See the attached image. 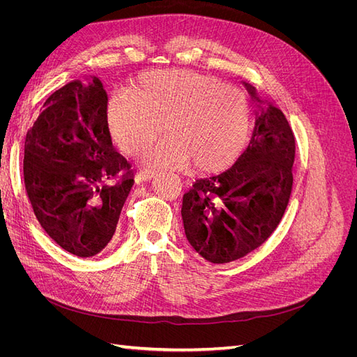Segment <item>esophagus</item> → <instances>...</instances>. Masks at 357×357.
<instances>
[{"label":"esophagus","mask_w":357,"mask_h":357,"mask_svg":"<svg viewBox=\"0 0 357 357\" xmlns=\"http://www.w3.org/2000/svg\"><path fill=\"white\" fill-rule=\"evenodd\" d=\"M155 174H156L155 171H142V172H138L137 178H138V181H147V180H152L155 177Z\"/></svg>","instance_id":"esophagus-1"}]
</instances>
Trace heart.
Listing matches in <instances>:
<instances>
[{
    "instance_id": "1",
    "label": "heart",
    "mask_w": 357,
    "mask_h": 357,
    "mask_svg": "<svg viewBox=\"0 0 357 357\" xmlns=\"http://www.w3.org/2000/svg\"><path fill=\"white\" fill-rule=\"evenodd\" d=\"M128 95L107 109L110 134L121 152L138 158L160 134L167 139L146 156L149 165H185L215 171L240 152L248 129L245 96L220 80L181 70L146 73Z\"/></svg>"
}]
</instances>
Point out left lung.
<instances>
[{
	"label": "left lung",
	"instance_id": "obj_1",
	"mask_svg": "<svg viewBox=\"0 0 357 357\" xmlns=\"http://www.w3.org/2000/svg\"><path fill=\"white\" fill-rule=\"evenodd\" d=\"M243 84L261 109L250 143L229 169L197 180L183 197L186 238L211 264L236 261L262 245L282 220L294 185L295 135L286 116Z\"/></svg>",
	"mask_w": 357,
	"mask_h": 357
}]
</instances>
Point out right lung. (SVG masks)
Wrapping results in <instances>:
<instances>
[{"instance_id": "right-lung-1", "label": "right lung", "mask_w": 357, "mask_h": 357, "mask_svg": "<svg viewBox=\"0 0 357 357\" xmlns=\"http://www.w3.org/2000/svg\"><path fill=\"white\" fill-rule=\"evenodd\" d=\"M102 83L73 80L53 92L25 138L24 180L41 228L63 250L91 257L113 238L134 185L114 152Z\"/></svg>"}]
</instances>
